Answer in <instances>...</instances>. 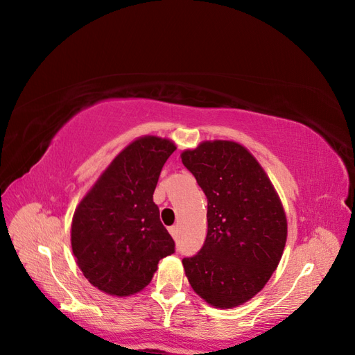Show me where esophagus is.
<instances>
[{
  "label": "esophagus",
  "instance_id": "1",
  "mask_svg": "<svg viewBox=\"0 0 355 355\" xmlns=\"http://www.w3.org/2000/svg\"><path fill=\"white\" fill-rule=\"evenodd\" d=\"M168 232L171 234V237H173L175 240L178 239V225H173V227L168 228Z\"/></svg>",
  "mask_w": 355,
  "mask_h": 355
}]
</instances>
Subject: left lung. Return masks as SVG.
<instances>
[{
	"instance_id": "8db88e82",
	"label": "left lung",
	"mask_w": 355,
	"mask_h": 355,
	"mask_svg": "<svg viewBox=\"0 0 355 355\" xmlns=\"http://www.w3.org/2000/svg\"><path fill=\"white\" fill-rule=\"evenodd\" d=\"M207 197V237L184 257L194 292L216 308L252 299L277 270L287 239V219L261 164L231 141L202 142L180 154Z\"/></svg>"
}]
</instances>
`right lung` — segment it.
Returning a JSON list of instances; mask_svg holds the SVG:
<instances>
[{"instance_id":"obj_1","label":"right lung","mask_w":355,"mask_h":355,"mask_svg":"<svg viewBox=\"0 0 355 355\" xmlns=\"http://www.w3.org/2000/svg\"><path fill=\"white\" fill-rule=\"evenodd\" d=\"M175 149L168 139H136L112 159L73 213V256L84 277L105 293L141 292L159 259L175 253L153 200L161 168Z\"/></svg>"}]
</instances>
